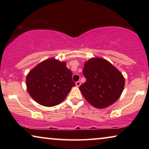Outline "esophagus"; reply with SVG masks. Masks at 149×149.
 Listing matches in <instances>:
<instances>
[{
    "label": "esophagus",
    "mask_w": 149,
    "mask_h": 149,
    "mask_svg": "<svg viewBox=\"0 0 149 149\" xmlns=\"http://www.w3.org/2000/svg\"><path fill=\"white\" fill-rule=\"evenodd\" d=\"M80 85H81V82H80V81H77L75 83V85H76L77 87H79L80 86Z\"/></svg>",
    "instance_id": "esophagus-1"
}]
</instances>
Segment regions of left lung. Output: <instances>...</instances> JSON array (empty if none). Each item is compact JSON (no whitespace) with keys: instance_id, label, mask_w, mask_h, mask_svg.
Returning a JSON list of instances; mask_svg holds the SVG:
<instances>
[{"instance_id":"obj_1","label":"left lung","mask_w":149,"mask_h":149,"mask_svg":"<svg viewBox=\"0 0 149 149\" xmlns=\"http://www.w3.org/2000/svg\"><path fill=\"white\" fill-rule=\"evenodd\" d=\"M83 74L86 81L80 85L79 89L93 107L104 108L119 99L124 87V77L107 60L90 59L85 63Z\"/></svg>"}]
</instances>
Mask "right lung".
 I'll use <instances>...</instances> for the list:
<instances>
[{
    "label": "right lung",
    "mask_w": 149,
    "mask_h": 149,
    "mask_svg": "<svg viewBox=\"0 0 149 149\" xmlns=\"http://www.w3.org/2000/svg\"><path fill=\"white\" fill-rule=\"evenodd\" d=\"M65 65L64 62L50 58L29 72L26 78L27 91L39 104L49 107L58 105L75 85L72 73Z\"/></svg>",
    "instance_id": "1"
}]
</instances>
